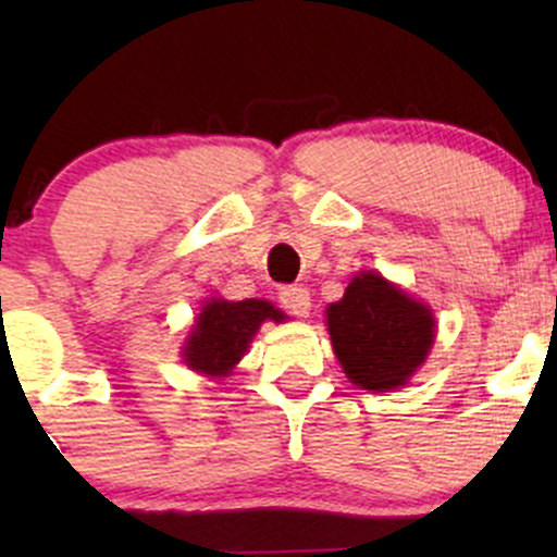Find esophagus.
Returning a JSON list of instances; mask_svg holds the SVG:
<instances>
[{"label": "esophagus", "instance_id": "1", "mask_svg": "<svg viewBox=\"0 0 557 557\" xmlns=\"http://www.w3.org/2000/svg\"><path fill=\"white\" fill-rule=\"evenodd\" d=\"M280 304H283V309L290 311L293 317H309L311 311L309 290L300 285H285L283 290H280Z\"/></svg>", "mask_w": 557, "mask_h": 557}]
</instances>
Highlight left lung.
Instances as JSON below:
<instances>
[{"mask_svg": "<svg viewBox=\"0 0 557 557\" xmlns=\"http://www.w3.org/2000/svg\"><path fill=\"white\" fill-rule=\"evenodd\" d=\"M327 327L337 361L354 385L387 393L424 363L434 341L432 311L380 274H359L330 304Z\"/></svg>", "mask_w": 557, "mask_h": 557, "instance_id": "1", "label": "left lung"}]
</instances>
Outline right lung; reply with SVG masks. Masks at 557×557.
<instances>
[{
  "label": "right lung",
  "instance_id": "add662e5",
  "mask_svg": "<svg viewBox=\"0 0 557 557\" xmlns=\"http://www.w3.org/2000/svg\"><path fill=\"white\" fill-rule=\"evenodd\" d=\"M264 319L283 322L285 314L274 309L270 300L246 298L233 304L212 298L196 319V327L185 345V363L196 372L225 376L243 359Z\"/></svg>",
  "mask_w": 557,
  "mask_h": 557
}]
</instances>
